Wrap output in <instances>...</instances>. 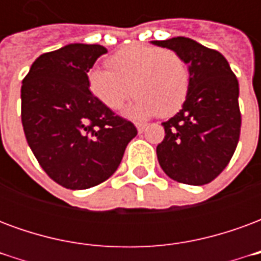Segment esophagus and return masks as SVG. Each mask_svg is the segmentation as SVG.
Masks as SVG:
<instances>
[{"instance_id":"esophagus-1","label":"esophagus","mask_w":261,"mask_h":261,"mask_svg":"<svg viewBox=\"0 0 261 261\" xmlns=\"http://www.w3.org/2000/svg\"><path fill=\"white\" fill-rule=\"evenodd\" d=\"M136 127L138 133H144V130L147 128V124L145 123H136Z\"/></svg>"}]
</instances>
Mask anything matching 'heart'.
Segmentation results:
<instances>
[{
    "label": "heart",
    "instance_id": "1",
    "mask_svg": "<svg viewBox=\"0 0 261 261\" xmlns=\"http://www.w3.org/2000/svg\"><path fill=\"white\" fill-rule=\"evenodd\" d=\"M106 67L109 71L88 72V88L109 110H119L131 91L137 97L124 114L136 120L155 114L168 117L186 100L190 71L176 51L134 43L109 57Z\"/></svg>",
    "mask_w": 261,
    "mask_h": 261
}]
</instances>
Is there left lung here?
<instances>
[{
    "instance_id": "obj_1",
    "label": "left lung",
    "mask_w": 261,
    "mask_h": 261,
    "mask_svg": "<svg viewBox=\"0 0 261 261\" xmlns=\"http://www.w3.org/2000/svg\"><path fill=\"white\" fill-rule=\"evenodd\" d=\"M186 61L190 84L181 110L162 123L156 147L161 168L170 179L192 186L214 180L229 164L241 134L239 84L217 50L189 37L151 42Z\"/></svg>"
}]
</instances>
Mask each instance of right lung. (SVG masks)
Segmentation results:
<instances>
[{"mask_svg":"<svg viewBox=\"0 0 261 261\" xmlns=\"http://www.w3.org/2000/svg\"><path fill=\"white\" fill-rule=\"evenodd\" d=\"M108 50L71 43L37 57L22 81V125L43 170L71 190L108 180L127 144L137 136L131 121L114 116L88 88V72Z\"/></svg>","mask_w":261,"mask_h":261,"instance_id":"right-lung-1","label":"right lung"}]
</instances>
